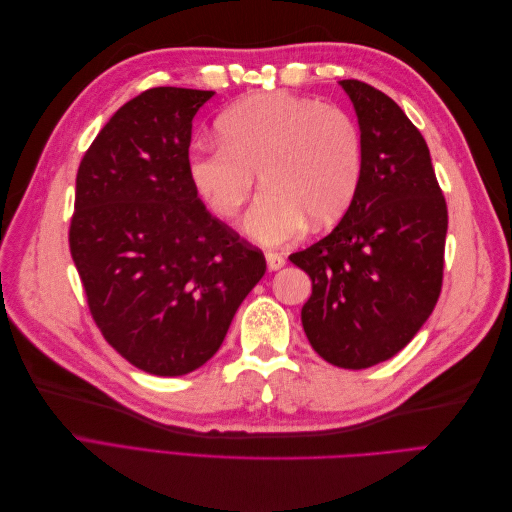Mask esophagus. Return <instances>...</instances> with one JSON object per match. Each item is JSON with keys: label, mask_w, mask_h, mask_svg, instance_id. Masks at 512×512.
<instances>
[{"label": "esophagus", "mask_w": 512, "mask_h": 512, "mask_svg": "<svg viewBox=\"0 0 512 512\" xmlns=\"http://www.w3.org/2000/svg\"><path fill=\"white\" fill-rule=\"evenodd\" d=\"M265 258H267L269 271H280L286 265V258L282 254H277V252H267Z\"/></svg>", "instance_id": "esophagus-1"}]
</instances>
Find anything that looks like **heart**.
<instances>
[{"label": "heart", "instance_id": "b5f03b06", "mask_svg": "<svg viewBox=\"0 0 512 512\" xmlns=\"http://www.w3.org/2000/svg\"><path fill=\"white\" fill-rule=\"evenodd\" d=\"M220 143L196 145L188 173L213 215L237 218L258 173L265 190L247 215V235L277 245L307 220L327 226L356 196L363 141L354 119L335 104L286 91L243 98L215 121Z\"/></svg>", "mask_w": 512, "mask_h": 512}]
</instances>
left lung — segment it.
Returning a JSON list of instances; mask_svg holds the SVG:
<instances>
[{
  "label": "left lung",
  "instance_id": "1",
  "mask_svg": "<svg viewBox=\"0 0 512 512\" xmlns=\"http://www.w3.org/2000/svg\"><path fill=\"white\" fill-rule=\"evenodd\" d=\"M339 83L359 117L361 183L342 222L290 262L312 277L309 344L331 365L365 369L406 348L436 307L448 211L425 138L397 102Z\"/></svg>",
  "mask_w": 512,
  "mask_h": 512
}]
</instances>
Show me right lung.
I'll list each match as a JSON object with an SVG mask.
<instances>
[{
	"label": "right lung",
	"instance_id": "add662e5",
	"mask_svg": "<svg viewBox=\"0 0 512 512\" xmlns=\"http://www.w3.org/2000/svg\"><path fill=\"white\" fill-rule=\"evenodd\" d=\"M211 96L143 91L108 119L76 173L68 239L91 318L153 376L205 365L267 271L258 247L207 211L188 173L192 119Z\"/></svg>",
	"mask_w": 512,
	"mask_h": 512
}]
</instances>
